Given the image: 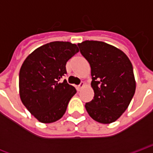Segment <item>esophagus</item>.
Here are the masks:
<instances>
[{"instance_id":"34e87169","label":"esophagus","mask_w":153,"mask_h":153,"mask_svg":"<svg viewBox=\"0 0 153 153\" xmlns=\"http://www.w3.org/2000/svg\"><path fill=\"white\" fill-rule=\"evenodd\" d=\"M83 86H84V83H83V82H81V83H80L79 85L77 86V90H78V91H80V90L83 88Z\"/></svg>"}]
</instances>
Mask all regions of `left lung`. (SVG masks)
<instances>
[{"label":"left lung","instance_id":"obj_1","mask_svg":"<svg viewBox=\"0 0 153 153\" xmlns=\"http://www.w3.org/2000/svg\"><path fill=\"white\" fill-rule=\"evenodd\" d=\"M91 67L93 99L85 104L88 115L96 121L110 124L128 108L134 95V70L122 51L99 41L78 44Z\"/></svg>","mask_w":153,"mask_h":153}]
</instances>
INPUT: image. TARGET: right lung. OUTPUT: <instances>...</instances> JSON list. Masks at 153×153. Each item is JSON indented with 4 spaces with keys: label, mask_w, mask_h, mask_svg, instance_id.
Wrapping results in <instances>:
<instances>
[{
    "label": "right lung",
    "mask_w": 153,
    "mask_h": 153,
    "mask_svg": "<svg viewBox=\"0 0 153 153\" xmlns=\"http://www.w3.org/2000/svg\"><path fill=\"white\" fill-rule=\"evenodd\" d=\"M79 52L75 44L52 42L38 47L28 56L19 71V96L29 112L42 123H52L65 113L76 93L65 79V65Z\"/></svg>",
    "instance_id": "right-lung-1"
}]
</instances>
